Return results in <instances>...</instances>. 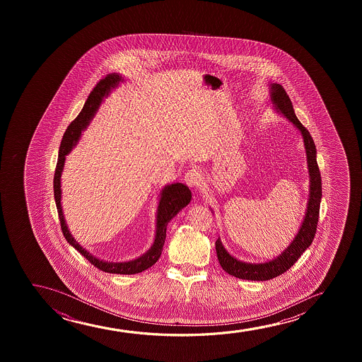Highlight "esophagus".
<instances>
[{
    "mask_svg": "<svg viewBox=\"0 0 362 362\" xmlns=\"http://www.w3.org/2000/svg\"><path fill=\"white\" fill-rule=\"evenodd\" d=\"M184 180L192 188H199L202 183H203V178H202V175H200L199 170H197V169L188 170L185 175H184Z\"/></svg>",
    "mask_w": 362,
    "mask_h": 362,
    "instance_id": "esophagus-1",
    "label": "esophagus"
}]
</instances>
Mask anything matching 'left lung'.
<instances>
[{
  "label": "left lung",
  "instance_id": "left-lung-1",
  "mask_svg": "<svg viewBox=\"0 0 362 362\" xmlns=\"http://www.w3.org/2000/svg\"><path fill=\"white\" fill-rule=\"evenodd\" d=\"M271 100L276 106V109L284 115L300 132H302L304 146L307 151L308 168L310 177V194L308 202L307 213L303 220L300 230L298 231L297 236L293 243L288 246L282 255H279L273 261L266 263H245L233 258L228 255V251L223 248L220 238L215 243L216 255L221 267L225 272L231 274L233 277L247 281H268L277 277L279 274L288 271L298 258L300 257L305 250L312 245L315 233H317V218L320 210V200H322V177L317 163V148L313 141L312 136L297 119L294 114L292 101L289 99L286 90L282 85L271 84Z\"/></svg>",
  "mask_w": 362,
  "mask_h": 362
}]
</instances>
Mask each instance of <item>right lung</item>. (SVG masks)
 <instances>
[{
	"label": "right lung",
	"mask_w": 362,
	"mask_h": 362,
	"mask_svg": "<svg viewBox=\"0 0 362 362\" xmlns=\"http://www.w3.org/2000/svg\"><path fill=\"white\" fill-rule=\"evenodd\" d=\"M121 80H122V78L119 74H115V73L106 75L105 78L100 80L99 83L95 85L93 91L90 93L89 98L86 100L84 107L80 111V114L68 126V129H66L64 136H63V139H62V144H60L59 156H58V162H57V168H55L53 185H54V199L58 215H59L60 226H62V231H63V235L66 238V241L76 251H79L91 264H94L95 267L99 268L100 271L116 273V274H134V273L146 271L147 268L153 266L154 263L157 262L158 258L160 257V253L163 251L167 225L170 221V218H174L192 200V192L189 190L187 185L182 183H174L165 187L162 190L158 210H157V230H156V238H154L153 245H152V247L149 248L147 253H144V256H141V257L134 259V261H129V262H104V261H100L99 258L94 257L88 251H85V248L81 247L79 243L75 241L74 238L70 235L69 230H68L66 223H65L64 215L62 211V204H60V197H62L60 175H62V170L64 168L65 156L69 153L76 142L79 141L81 131L86 129L90 119L94 117L95 111L99 107L100 103L103 101L104 96L109 94L110 90L119 84Z\"/></svg>",
	"instance_id": "obj_1"
}]
</instances>
